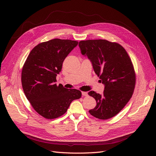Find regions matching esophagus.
I'll use <instances>...</instances> for the list:
<instances>
[{
	"instance_id": "esophagus-1",
	"label": "esophagus",
	"mask_w": 156,
	"mask_h": 156,
	"mask_svg": "<svg viewBox=\"0 0 156 156\" xmlns=\"http://www.w3.org/2000/svg\"><path fill=\"white\" fill-rule=\"evenodd\" d=\"M81 94H82L83 96H88V92H81Z\"/></svg>"
}]
</instances>
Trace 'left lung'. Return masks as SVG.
Segmentation results:
<instances>
[{
  "mask_svg": "<svg viewBox=\"0 0 156 156\" xmlns=\"http://www.w3.org/2000/svg\"><path fill=\"white\" fill-rule=\"evenodd\" d=\"M81 52L91 61L94 70L104 85L102 94H88L96 101L89 111L96 118L108 119L115 116L128 102L135 87L133 65L125 49L106 40H88L79 42Z\"/></svg>",
  "mask_w": 156,
  "mask_h": 156,
  "instance_id": "8db88e82",
  "label": "left lung"
}]
</instances>
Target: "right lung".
<instances>
[{
    "label": "right lung",
    "instance_id": "add662e5",
    "mask_svg": "<svg viewBox=\"0 0 156 156\" xmlns=\"http://www.w3.org/2000/svg\"><path fill=\"white\" fill-rule=\"evenodd\" d=\"M78 42L54 38L38 44L31 51L21 72L24 94L33 108L45 119L59 118L81 92L57 85L56 76L61 71L66 57Z\"/></svg>",
    "mask_w": 156,
    "mask_h": 156
}]
</instances>
